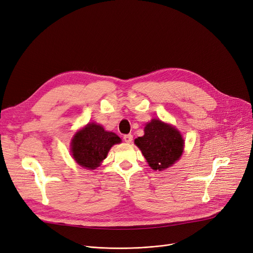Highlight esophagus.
<instances>
[{
	"label": "esophagus",
	"instance_id": "34e87169",
	"mask_svg": "<svg viewBox=\"0 0 253 253\" xmlns=\"http://www.w3.org/2000/svg\"><path fill=\"white\" fill-rule=\"evenodd\" d=\"M123 139H124V141H125V142L130 143V142L132 141V139H133V136H132L131 134H126V135H124V136H123Z\"/></svg>",
	"mask_w": 253,
	"mask_h": 253
}]
</instances>
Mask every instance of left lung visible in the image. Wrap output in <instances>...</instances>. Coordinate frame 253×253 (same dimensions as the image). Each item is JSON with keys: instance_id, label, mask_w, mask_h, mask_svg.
Returning <instances> with one entry per match:
<instances>
[{"instance_id": "8db88e82", "label": "left lung", "mask_w": 253, "mask_h": 253, "mask_svg": "<svg viewBox=\"0 0 253 253\" xmlns=\"http://www.w3.org/2000/svg\"><path fill=\"white\" fill-rule=\"evenodd\" d=\"M134 143L153 170H164L173 165L182 155L184 140L172 125L153 119L144 127V135Z\"/></svg>"}]
</instances>
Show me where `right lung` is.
<instances>
[{
  "mask_svg": "<svg viewBox=\"0 0 253 253\" xmlns=\"http://www.w3.org/2000/svg\"><path fill=\"white\" fill-rule=\"evenodd\" d=\"M121 142L114 132L105 131L95 123H89L80 129L71 142V153L74 160L86 169H96L108 156L116 143Z\"/></svg>",
  "mask_w": 253,
  "mask_h": 253,
  "instance_id": "right-lung-1",
  "label": "right lung"
}]
</instances>
